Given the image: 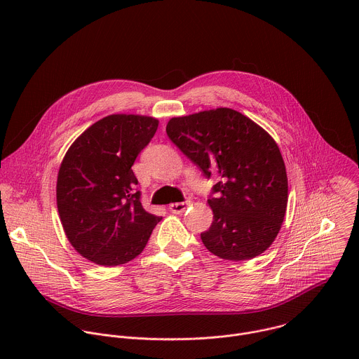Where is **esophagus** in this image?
Masks as SVG:
<instances>
[{"mask_svg": "<svg viewBox=\"0 0 359 359\" xmlns=\"http://www.w3.org/2000/svg\"><path fill=\"white\" fill-rule=\"evenodd\" d=\"M187 206H190V201H179V203H172L170 206H169V209H170L172 213L180 215V213H183L187 209Z\"/></svg>", "mask_w": 359, "mask_h": 359, "instance_id": "1", "label": "esophagus"}]
</instances>
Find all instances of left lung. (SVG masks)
<instances>
[{"mask_svg":"<svg viewBox=\"0 0 359 359\" xmlns=\"http://www.w3.org/2000/svg\"><path fill=\"white\" fill-rule=\"evenodd\" d=\"M169 139L204 175L215 176L213 223L203 244L224 260L257 257L277 237L288 182L280 149L257 123L229 108L172 118Z\"/></svg>","mask_w":359,"mask_h":359,"instance_id":"8db88e82","label":"left lung"}]
</instances>
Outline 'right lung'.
Listing matches in <instances>:
<instances>
[{
    "instance_id": "right-lung-1",
    "label": "right lung",
    "mask_w": 359,
    "mask_h": 359,
    "mask_svg": "<svg viewBox=\"0 0 359 359\" xmlns=\"http://www.w3.org/2000/svg\"><path fill=\"white\" fill-rule=\"evenodd\" d=\"M158 119L111 115L68 149L57 182V204L69 243L99 266L133 260L162 217L142 206L132 166L158 129Z\"/></svg>"
}]
</instances>
